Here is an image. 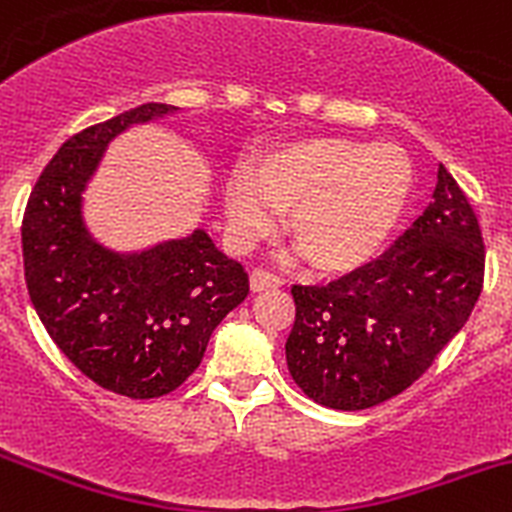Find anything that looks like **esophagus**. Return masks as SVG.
I'll return each mask as SVG.
<instances>
[{
	"label": "esophagus",
	"mask_w": 512,
	"mask_h": 512,
	"mask_svg": "<svg viewBox=\"0 0 512 512\" xmlns=\"http://www.w3.org/2000/svg\"><path fill=\"white\" fill-rule=\"evenodd\" d=\"M282 280L277 275L267 270H252L250 272V290L252 292H262V290H272V287H280Z\"/></svg>",
	"instance_id": "esophagus-1"
}]
</instances>
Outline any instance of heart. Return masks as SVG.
I'll list each match as a JSON object with an SVG mask.
<instances>
[{
	"instance_id": "obj_1",
	"label": "heart",
	"mask_w": 512,
	"mask_h": 512,
	"mask_svg": "<svg viewBox=\"0 0 512 512\" xmlns=\"http://www.w3.org/2000/svg\"><path fill=\"white\" fill-rule=\"evenodd\" d=\"M413 190V165L395 145L310 137L275 147L255 175L235 170L222 187L237 247L270 235L277 212L305 260L320 272H350L382 250Z\"/></svg>"
}]
</instances>
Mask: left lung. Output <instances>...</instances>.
Listing matches in <instances>:
<instances>
[{
    "mask_svg": "<svg viewBox=\"0 0 512 512\" xmlns=\"http://www.w3.org/2000/svg\"><path fill=\"white\" fill-rule=\"evenodd\" d=\"M483 275L478 217L440 165L433 202L380 260L330 285H292L295 325L285 342L292 380L332 410L395 398L463 330Z\"/></svg>",
    "mask_w": 512,
    "mask_h": 512,
    "instance_id": "obj_1",
    "label": "left lung"
}]
</instances>
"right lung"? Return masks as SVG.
<instances>
[{
    "label": "right lung",
    "instance_id": "obj_1",
    "mask_svg": "<svg viewBox=\"0 0 512 512\" xmlns=\"http://www.w3.org/2000/svg\"><path fill=\"white\" fill-rule=\"evenodd\" d=\"M175 112L150 102L69 137L34 185L22 222L24 280L49 337L99 388L135 400L180 388L212 330L250 292L245 267L205 230L114 252L84 225V190L109 142Z\"/></svg>",
    "mask_w": 512,
    "mask_h": 512
}]
</instances>
